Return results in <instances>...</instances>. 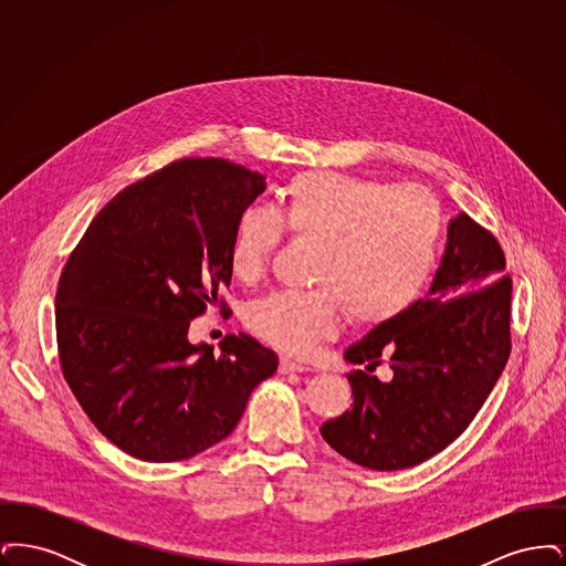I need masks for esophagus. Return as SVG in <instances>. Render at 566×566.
Returning a JSON list of instances; mask_svg holds the SVG:
<instances>
[{"instance_id":"obj_1","label":"esophagus","mask_w":566,"mask_h":566,"mask_svg":"<svg viewBox=\"0 0 566 566\" xmlns=\"http://www.w3.org/2000/svg\"><path fill=\"white\" fill-rule=\"evenodd\" d=\"M307 369H310L307 365H301L293 358H286V356L280 358V374H305Z\"/></svg>"}]
</instances>
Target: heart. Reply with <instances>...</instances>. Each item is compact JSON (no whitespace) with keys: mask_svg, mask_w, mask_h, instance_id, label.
<instances>
[{"mask_svg":"<svg viewBox=\"0 0 566 566\" xmlns=\"http://www.w3.org/2000/svg\"><path fill=\"white\" fill-rule=\"evenodd\" d=\"M321 243L310 293L277 291L248 307L245 323L265 342L305 354L352 321L401 316L424 291L439 252L441 212L427 190L335 171L301 174L282 190L275 214L245 208L229 243V270L254 282L284 238Z\"/></svg>","mask_w":566,"mask_h":566,"instance_id":"1","label":"heart"}]
</instances>
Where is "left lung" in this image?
I'll return each instance as SVG.
<instances>
[{"label":"left lung","mask_w":566,"mask_h":566,"mask_svg":"<svg viewBox=\"0 0 566 566\" xmlns=\"http://www.w3.org/2000/svg\"><path fill=\"white\" fill-rule=\"evenodd\" d=\"M512 277L505 254L473 218L450 220L429 293L346 348L350 409L321 427L324 441L374 471L416 467L471 424L510 352ZM386 359L388 382L370 376Z\"/></svg>","instance_id":"8db88e82"}]
</instances>
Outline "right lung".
Wrapping results in <instances>:
<instances>
[{"mask_svg":"<svg viewBox=\"0 0 566 566\" xmlns=\"http://www.w3.org/2000/svg\"><path fill=\"white\" fill-rule=\"evenodd\" d=\"M265 178L224 159L169 163L93 218L54 305L65 381L116 448L146 462L197 457L238 427L277 369L254 337L190 344L192 318L229 286L238 216Z\"/></svg>","mask_w":566,"mask_h":566,"instance_id":"obj_1","label":"right lung"}]
</instances>
